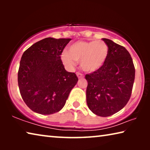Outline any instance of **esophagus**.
Returning a JSON list of instances; mask_svg holds the SVG:
<instances>
[{
	"label": "esophagus",
	"mask_w": 150,
	"mask_h": 150,
	"mask_svg": "<svg viewBox=\"0 0 150 150\" xmlns=\"http://www.w3.org/2000/svg\"><path fill=\"white\" fill-rule=\"evenodd\" d=\"M77 75L79 79H82L83 78V75L82 73H77Z\"/></svg>",
	"instance_id": "1"
}]
</instances>
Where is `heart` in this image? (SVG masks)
<instances>
[{
	"label": "heart",
	"mask_w": 150,
	"mask_h": 150,
	"mask_svg": "<svg viewBox=\"0 0 150 150\" xmlns=\"http://www.w3.org/2000/svg\"><path fill=\"white\" fill-rule=\"evenodd\" d=\"M108 55V47L102 40L78 41L70 45L67 52H63L61 59L66 67L73 69L77 62L88 73L95 72L105 64Z\"/></svg>",
	"instance_id": "heart-1"
}]
</instances>
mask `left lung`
<instances>
[{"label":"left lung","mask_w":150,"mask_h":150,"mask_svg":"<svg viewBox=\"0 0 150 150\" xmlns=\"http://www.w3.org/2000/svg\"><path fill=\"white\" fill-rule=\"evenodd\" d=\"M108 55L100 69L85 75L88 107L96 115L106 117L120 111L130 99L135 79V68L125 47L103 38Z\"/></svg>","instance_id":"obj_1"}]
</instances>
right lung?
<instances>
[{"instance_id":"1","label":"right lung","mask_w":150,"mask_h":150,"mask_svg":"<svg viewBox=\"0 0 150 150\" xmlns=\"http://www.w3.org/2000/svg\"><path fill=\"white\" fill-rule=\"evenodd\" d=\"M71 38H46L24 52L20 62L18 83L26 105L40 115L62 110L78 81L75 73L65 69L61 56Z\"/></svg>"}]
</instances>
